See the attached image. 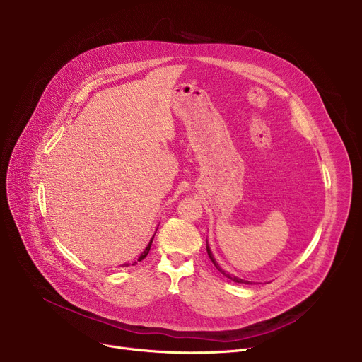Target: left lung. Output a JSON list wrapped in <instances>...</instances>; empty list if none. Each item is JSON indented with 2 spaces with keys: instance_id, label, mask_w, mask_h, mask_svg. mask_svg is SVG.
I'll return each mask as SVG.
<instances>
[{
  "instance_id": "8db88e82",
  "label": "left lung",
  "mask_w": 362,
  "mask_h": 362,
  "mask_svg": "<svg viewBox=\"0 0 362 362\" xmlns=\"http://www.w3.org/2000/svg\"><path fill=\"white\" fill-rule=\"evenodd\" d=\"M206 252H208V257H210V259L213 261V264L216 265V269L223 274V276H226L227 279H230L232 281H236V283H246V284H248L250 281H246V280H242V279H239V277H236V276H232V274H227L226 272H223L220 267H218V264L216 262V259H214V257H213V254H211V250L210 248H208V242H206Z\"/></svg>"
}]
</instances>
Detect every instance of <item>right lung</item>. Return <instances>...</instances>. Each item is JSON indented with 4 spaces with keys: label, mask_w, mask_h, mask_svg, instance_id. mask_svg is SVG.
<instances>
[{
    "label": "right lung",
    "mask_w": 362,
    "mask_h": 362,
    "mask_svg": "<svg viewBox=\"0 0 362 362\" xmlns=\"http://www.w3.org/2000/svg\"><path fill=\"white\" fill-rule=\"evenodd\" d=\"M152 239H154V238H152ZM152 239H151V240H149V243H148V246H146V248H145V251H144V252H142V254H141V257H139V258H138V261H142V259H144V258H145V257H146V255H148V252H149V250H151V245H152ZM135 264H136V262H135Z\"/></svg>",
    "instance_id": "1"
}]
</instances>
